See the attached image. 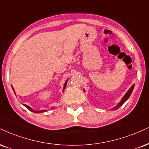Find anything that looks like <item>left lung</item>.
Returning a JSON list of instances; mask_svg holds the SVG:
<instances>
[{"instance_id":"obj_1","label":"left lung","mask_w":149,"mask_h":149,"mask_svg":"<svg viewBox=\"0 0 149 149\" xmlns=\"http://www.w3.org/2000/svg\"><path fill=\"white\" fill-rule=\"evenodd\" d=\"M134 87H135V84H133V85H132L131 86V87H130V88L128 89V92H127L126 93V94H125L124 96H123V98H121V101H120L119 103H118L117 105H116V106L114 107V108H113V110H117V109L119 108V107H121V105H122L125 102H126V101H127V100L128 99V98L130 97V95H131V94H132V90H133ZM83 91H84V92H85V89H83Z\"/></svg>"}]
</instances>
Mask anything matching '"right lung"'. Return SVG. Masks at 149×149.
<instances>
[{
    "label": "right lung",
    "instance_id": "right-lung-1",
    "mask_svg": "<svg viewBox=\"0 0 149 149\" xmlns=\"http://www.w3.org/2000/svg\"><path fill=\"white\" fill-rule=\"evenodd\" d=\"M67 81H68V80H67V81H66L65 82H64V88H63V91L64 90V89H65V87H66V86H67ZM12 89H13L14 92L15 93V92H14V89L13 87H12ZM23 105H24V106L26 107H27V108H28V110H29L30 111H31V112H35V113H41V112H46V111H48L47 110H39V111H36V110H34L33 109H32L31 107H30V106H28V105H25V104H23ZM53 107H52V109H53Z\"/></svg>",
    "mask_w": 149,
    "mask_h": 149
}]
</instances>
